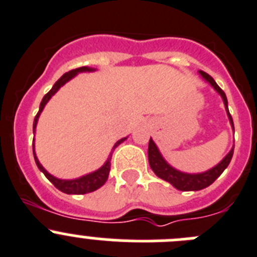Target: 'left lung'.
<instances>
[{"mask_svg":"<svg viewBox=\"0 0 257 257\" xmlns=\"http://www.w3.org/2000/svg\"><path fill=\"white\" fill-rule=\"evenodd\" d=\"M198 74H200L201 78H202L205 82L209 83L212 88L220 94L221 100H223L224 102V106H225V111H226V115H228V119H229V123L230 125H232V129L234 131L233 119L229 114V108H228V100H226V96L223 92V89L216 84V82L210 77L209 74H206L205 71H198ZM233 150H234V147H232V150H230L225 156H224V159L220 161V163L216 164L214 168L209 169V170H206V172L186 173V172H180V170L175 169L174 166L170 165V164L164 159L160 150L157 149L156 143L152 141V138H150L149 163L152 169V172H154L157 177L166 180V182H169L173 187H175V188L179 189V191H200V189L209 187L210 184L214 183L215 180L220 177L221 173L225 170L226 166L229 165L230 160H232Z\"/></svg>","mask_w":257,"mask_h":257,"instance_id":"1","label":"left lung"}]
</instances>
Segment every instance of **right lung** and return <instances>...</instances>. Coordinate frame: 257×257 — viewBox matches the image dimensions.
<instances>
[{"mask_svg": "<svg viewBox=\"0 0 257 257\" xmlns=\"http://www.w3.org/2000/svg\"><path fill=\"white\" fill-rule=\"evenodd\" d=\"M94 70H96V69L89 68V66H82V68L74 69V70H70L68 71V73L64 74V75H62V77L55 83L54 87L51 88V91L48 92L47 94H45V97L42 98V102H41V105H39V111L37 112L36 117H34L33 133H36V128H37V123H38L39 115H41V112L43 111V108H45V106L47 105L48 101L51 100V97L54 96V94L61 88L62 85L65 84V83H68L70 79H73V78L75 77V75H78L79 73H87V71L91 73V71H94ZM125 140L126 137L117 141V142L114 145V147H112V151L116 149L120 143L124 142ZM112 151L111 154L108 155L107 160L105 161V164H103L101 168L97 169V170H94V172L88 173V174H85V175H82V177L79 178H75V179H60V178H56L52 174H50V173L43 168L42 164L39 163L38 157H37L36 155V151H34V140H33V155H34V160H36V164L37 166H38V169L46 175V178H47L51 183L54 184L59 191L64 192V193H68V195H84V193H89V192H93L96 191V189L100 188V187H102L103 184L106 183V180H107L108 178V173H110V165H111L110 161H111Z\"/></svg>", "mask_w": 257, "mask_h": 257, "instance_id": "right-lung-1", "label": "right lung"}]
</instances>
